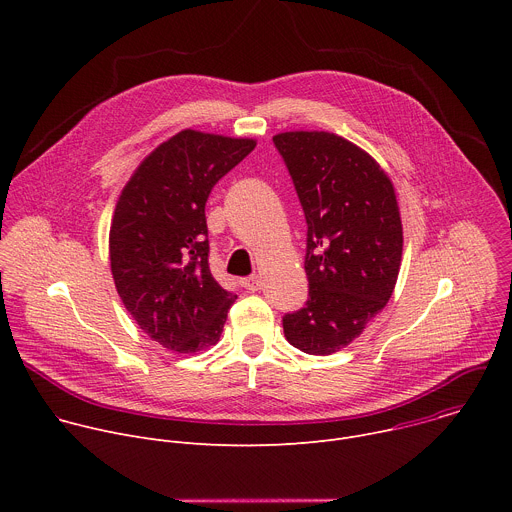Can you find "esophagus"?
Instances as JSON below:
<instances>
[{
    "mask_svg": "<svg viewBox=\"0 0 512 512\" xmlns=\"http://www.w3.org/2000/svg\"><path fill=\"white\" fill-rule=\"evenodd\" d=\"M243 285H245L249 291H259L261 285H263V281H261L259 275H251V277H245V279H243Z\"/></svg>",
    "mask_w": 512,
    "mask_h": 512,
    "instance_id": "esophagus-1",
    "label": "esophagus"
}]
</instances>
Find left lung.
Wrapping results in <instances>:
<instances>
[{"mask_svg":"<svg viewBox=\"0 0 512 512\" xmlns=\"http://www.w3.org/2000/svg\"><path fill=\"white\" fill-rule=\"evenodd\" d=\"M275 148L308 223L306 306L283 316L291 346L326 356L348 346L387 306L403 255L395 188L379 162L328 131H283Z\"/></svg>","mask_w":512,"mask_h":512,"instance_id":"obj_1","label":"left lung"}]
</instances>
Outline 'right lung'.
<instances>
[{"mask_svg":"<svg viewBox=\"0 0 512 512\" xmlns=\"http://www.w3.org/2000/svg\"><path fill=\"white\" fill-rule=\"evenodd\" d=\"M255 145L182 129L143 158L117 198L109 229L117 294L135 324L172 352L214 346L237 300L210 273L204 206Z\"/></svg>","mask_w":512,"mask_h":512,"instance_id":"obj_1","label":"right lung"}]
</instances>
